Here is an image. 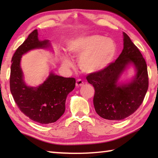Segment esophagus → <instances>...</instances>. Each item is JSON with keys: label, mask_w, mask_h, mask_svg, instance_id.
<instances>
[{"label": "esophagus", "mask_w": 158, "mask_h": 158, "mask_svg": "<svg viewBox=\"0 0 158 158\" xmlns=\"http://www.w3.org/2000/svg\"><path fill=\"white\" fill-rule=\"evenodd\" d=\"M83 81H82L81 79H78L76 81V83H75V85H76V87H81V86H83Z\"/></svg>", "instance_id": "34e87169"}]
</instances>
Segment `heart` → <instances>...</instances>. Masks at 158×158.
Returning a JSON list of instances; mask_svg holds the SVG:
<instances>
[{
  "mask_svg": "<svg viewBox=\"0 0 158 158\" xmlns=\"http://www.w3.org/2000/svg\"><path fill=\"white\" fill-rule=\"evenodd\" d=\"M68 52L79 59V67L83 72L94 74L104 70L114 61L117 52L114 40L102 35H90L77 37L69 43ZM64 68L73 65L68 57H63Z\"/></svg>",
  "mask_w": 158,
  "mask_h": 158,
  "instance_id": "b5f03b06",
  "label": "heart"
}]
</instances>
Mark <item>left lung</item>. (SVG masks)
<instances>
[{"label": "left lung", "instance_id": "left-lung-1", "mask_svg": "<svg viewBox=\"0 0 158 158\" xmlns=\"http://www.w3.org/2000/svg\"><path fill=\"white\" fill-rule=\"evenodd\" d=\"M123 37L124 49L116 61L104 70L86 77L95 89V110L108 120L119 121L131 115L142 104L148 89L145 60L124 32ZM130 66L135 70L133 79L127 83L119 82L120 76Z\"/></svg>", "mask_w": 158, "mask_h": 158}]
</instances>
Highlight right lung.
Returning <instances> with one entry per match:
<instances>
[{
	"label": "right lung",
	"instance_id": "1",
	"mask_svg": "<svg viewBox=\"0 0 158 158\" xmlns=\"http://www.w3.org/2000/svg\"><path fill=\"white\" fill-rule=\"evenodd\" d=\"M50 48V42L39 40L37 29L34 30L15 52L10 67V89L15 102L27 117L42 124L54 123L61 117L67 96L75 86L74 77L59 76L52 72L39 86L26 84L21 68L22 56L33 49Z\"/></svg>",
	"mask_w": 158,
	"mask_h": 158
}]
</instances>
